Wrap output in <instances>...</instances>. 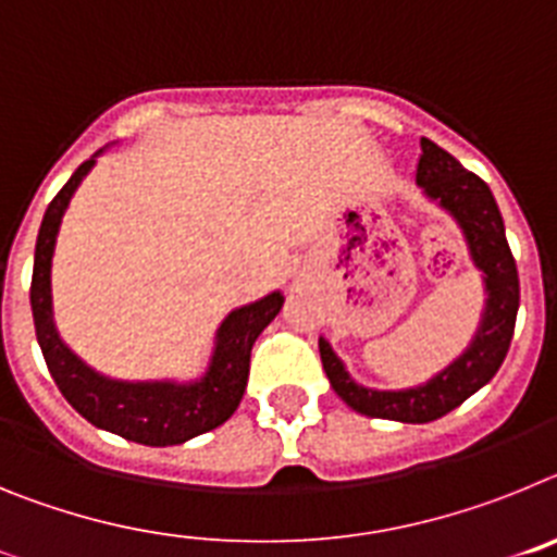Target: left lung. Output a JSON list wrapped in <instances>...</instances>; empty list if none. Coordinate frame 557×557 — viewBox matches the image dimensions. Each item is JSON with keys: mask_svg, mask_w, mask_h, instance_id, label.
I'll return each instance as SVG.
<instances>
[{"mask_svg": "<svg viewBox=\"0 0 557 557\" xmlns=\"http://www.w3.org/2000/svg\"><path fill=\"white\" fill-rule=\"evenodd\" d=\"M416 184L430 203L455 220L471 264L480 270L485 304H482L480 323L471 334L469 346L421 385L376 391V387L359 385L326 337L318 339L323 371L334 393L359 416L387 418L401 424L435 421L460 407L480 387L488 385L505 362L510 337H513L516 312H519V273H516L513 253L505 239L499 206L488 184L476 178L474 172L462 170L455 156L430 139H421Z\"/></svg>", "mask_w": 557, "mask_h": 557, "instance_id": "1", "label": "left lung"}]
</instances>
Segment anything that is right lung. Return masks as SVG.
Returning a JSON list of instances; mask_svg holds the SVG:
<instances>
[{"instance_id":"right-lung-1","label":"right lung","mask_w":557,"mask_h":557,"mask_svg":"<svg viewBox=\"0 0 557 557\" xmlns=\"http://www.w3.org/2000/svg\"><path fill=\"white\" fill-rule=\"evenodd\" d=\"M111 147V145H108ZM97 150L83 161L75 175L66 181L55 200L44 214L33 262V321L47 368L55 379L58 391L97 430L145 446H175L191 437L218 430L225 424L243 401L250 371V348L256 337L282 312L284 293L273 289L259 301L236 307L220 321L214 332L206 371L191 379H116L91 368L66 346L55 323V301H52V259H55L58 234L63 214L75 198L77 186L97 159L108 150Z\"/></svg>"}]
</instances>
